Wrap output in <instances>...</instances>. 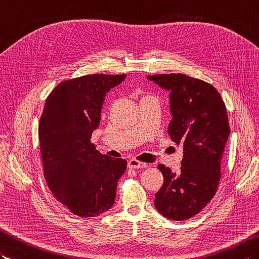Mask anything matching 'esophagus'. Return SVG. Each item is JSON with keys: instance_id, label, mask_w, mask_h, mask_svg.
Wrapping results in <instances>:
<instances>
[{"instance_id": "esophagus-1", "label": "esophagus", "mask_w": 259, "mask_h": 259, "mask_svg": "<svg viewBox=\"0 0 259 259\" xmlns=\"http://www.w3.org/2000/svg\"><path fill=\"white\" fill-rule=\"evenodd\" d=\"M148 165L146 163H143V162H140L138 160H129L128 161V167L129 169H143V167H147Z\"/></svg>"}]
</instances>
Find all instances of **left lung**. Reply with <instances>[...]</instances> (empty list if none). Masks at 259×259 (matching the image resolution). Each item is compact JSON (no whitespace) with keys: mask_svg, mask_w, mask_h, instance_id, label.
Listing matches in <instances>:
<instances>
[{"mask_svg":"<svg viewBox=\"0 0 259 259\" xmlns=\"http://www.w3.org/2000/svg\"><path fill=\"white\" fill-rule=\"evenodd\" d=\"M147 77L170 92L167 134L183 146L180 173L158 165L164 180L154 205L166 219L185 221L200 213L218 191L222 155L231 132L226 107L218 90L197 78L184 74Z\"/></svg>","mask_w":259,"mask_h":259,"instance_id":"8db88e82","label":"left lung"}]
</instances>
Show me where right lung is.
I'll return each mask as SVG.
<instances>
[{"label":"right lung","instance_id":"1","mask_svg":"<svg viewBox=\"0 0 259 259\" xmlns=\"http://www.w3.org/2000/svg\"><path fill=\"white\" fill-rule=\"evenodd\" d=\"M127 75L93 74L63 80L45 102L38 125L44 177L58 202L81 218L107 212L127 161L101 154L90 142L107 93Z\"/></svg>","mask_w":259,"mask_h":259}]
</instances>
